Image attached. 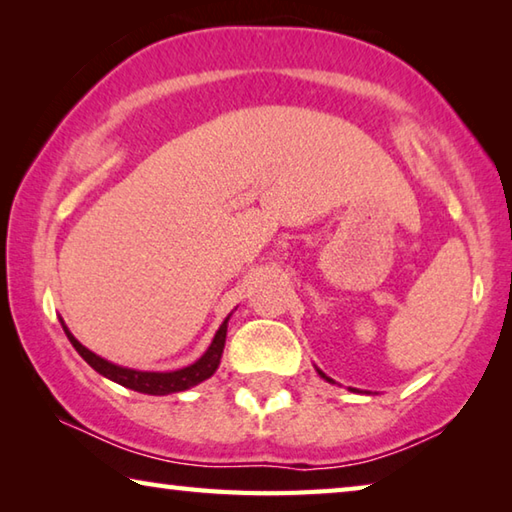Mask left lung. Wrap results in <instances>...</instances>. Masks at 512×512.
Returning a JSON list of instances; mask_svg holds the SVG:
<instances>
[{
    "label": "left lung",
    "instance_id": "1",
    "mask_svg": "<svg viewBox=\"0 0 512 512\" xmlns=\"http://www.w3.org/2000/svg\"><path fill=\"white\" fill-rule=\"evenodd\" d=\"M318 372H320V370H318ZM320 377H325V375H323V372H320ZM325 379H327V381H332V379H329V377H325Z\"/></svg>",
    "mask_w": 512,
    "mask_h": 512
}]
</instances>
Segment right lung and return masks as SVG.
I'll list each match as a JSON object with an SVG mask.
<instances>
[{"mask_svg": "<svg viewBox=\"0 0 512 512\" xmlns=\"http://www.w3.org/2000/svg\"><path fill=\"white\" fill-rule=\"evenodd\" d=\"M63 329H65L69 343H72L76 348V352H79L81 357L88 361L94 370L99 372V375L117 381V384L131 388V391H137V393L167 395V393L187 391V388L201 384V381H205L207 377L214 375V370L219 368V361H221V354H223L225 334H228V318L223 320V325L219 327V332H216L212 345L207 348V352L203 354L201 359L192 363V366H187L183 370H173V372H142V370L115 366V363L101 359L94 352H90L88 348H83V345L76 341L72 334H69V329L65 325H63Z\"/></svg>", "mask_w": 512, "mask_h": 512, "instance_id": "right-lung-1", "label": "right lung"}]
</instances>
